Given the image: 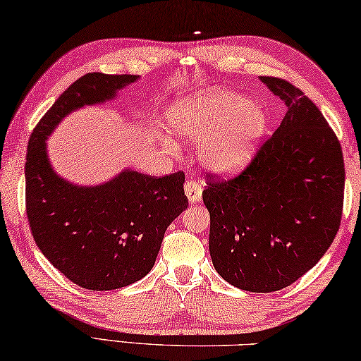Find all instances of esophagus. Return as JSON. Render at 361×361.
<instances>
[{
    "mask_svg": "<svg viewBox=\"0 0 361 361\" xmlns=\"http://www.w3.org/2000/svg\"><path fill=\"white\" fill-rule=\"evenodd\" d=\"M185 195H187L188 202H190L192 204L193 203H200V202H202L203 188H202V185L198 184V182L187 180L185 182Z\"/></svg>",
    "mask_w": 361,
    "mask_h": 361,
    "instance_id": "1",
    "label": "esophagus"
}]
</instances>
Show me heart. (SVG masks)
Here are the masks:
<instances>
[{
	"label": "heart",
	"instance_id": "heart-1",
	"mask_svg": "<svg viewBox=\"0 0 361 361\" xmlns=\"http://www.w3.org/2000/svg\"><path fill=\"white\" fill-rule=\"evenodd\" d=\"M166 121L176 137L200 147V161L211 173L232 177L250 166L269 126L259 104L232 91H206L177 100ZM169 149H174L166 142Z\"/></svg>",
	"mask_w": 361,
	"mask_h": 361
}]
</instances>
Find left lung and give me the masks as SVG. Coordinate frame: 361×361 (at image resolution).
<instances>
[{
    "label": "left lung",
    "instance_id": "1",
    "mask_svg": "<svg viewBox=\"0 0 361 361\" xmlns=\"http://www.w3.org/2000/svg\"><path fill=\"white\" fill-rule=\"evenodd\" d=\"M261 81L285 100L286 115L243 173L208 180L203 202L217 274L245 291L271 293L300 279L333 243L345 169L339 140L317 105L285 80Z\"/></svg>",
    "mask_w": 361,
    "mask_h": 361
}]
</instances>
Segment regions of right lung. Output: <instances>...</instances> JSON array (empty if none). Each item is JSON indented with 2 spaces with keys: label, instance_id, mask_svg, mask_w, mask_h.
Listing matches in <instances>:
<instances>
[{
  "label": "right lung",
  "instance_id": "add662e5",
  "mask_svg": "<svg viewBox=\"0 0 361 361\" xmlns=\"http://www.w3.org/2000/svg\"><path fill=\"white\" fill-rule=\"evenodd\" d=\"M139 75L87 73L46 111L28 142L27 217L39 251L70 281L109 291L149 274L164 232L188 206L184 173L164 177L123 169L99 185H76L59 176L46 140L59 123L86 105L105 104Z\"/></svg>",
  "mask_w": 361,
  "mask_h": 361
}]
</instances>
